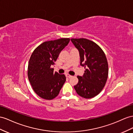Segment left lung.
<instances>
[{
	"mask_svg": "<svg viewBox=\"0 0 133 133\" xmlns=\"http://www.w3.org/2000/svg\"><path fill=\"white\" fill-rule=\"evenodd\" d=\"M69 42L67 38L45 42L34 50L30 57L28 79L34 91L44 99L55 98L65 83V75L54 71L52 66L55 64L60 52Z\"/></svg>",
	"mask_w": 133,
	"mask_h": 133,
	"instance_id": "obj_1",
	"label": "left lung"
}]
</instances>
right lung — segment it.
Here are the masks:
<instances>
[{
  "instance_id": "add662e5",
  "label": "right lung",
  "mask_w": 133,
  "mask_h": 133,
  "mask_svg": "<svg viewBox=\"0 0 133 133\" xmlns=\"http://www.w3.org/2000/svg\"><path fill=\"white\" fill-rule=\"evenodd\" d=\"M79 50L80 65L84 67L82 76H77L79 81L74 86L76 93L84 98L97 96L103 89L108 78V65L104 52L92 41L87 39H71Z\"/></svg>"
}]
</instances>
